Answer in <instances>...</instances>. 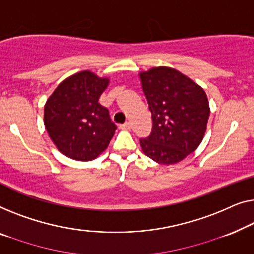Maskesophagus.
Returning <instances> with one entry per match:
<instances>
[{
  "instance_id": "obj_1",
  "label": "esophagus",
  "mask_w": 254,
  "mask_h": 254,
  "mask_svg": "<svg viewBox=\"0 0 254 254\" xmlns=\"http://www.w3.org/2000/svg\"><path fill=\"white\" fill-rule=\"evenodd\" d=\"M131 123L130 122H126L124 124H122V126H120V127L122 128V130H130L131 128Z\"/></svg>"
}]
</instances>
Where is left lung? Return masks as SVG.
Segmentation results:
<instances>
[{
  "mask_svg": "<svg viewBox=\"0 0 254 254\" xmlns=\"http://www.w3.org/2000/svg\"><path fill=\"white\" fill-rule=\"evenodd\" d=\"M152 114V132L140 139L145 155L160 164H175L195 151L205 134L209 105L202 87L169 66L139 73Z\"/></svg>",
  "mask_w": 254,
  "mask_h": 254,
  "instance_id": "8db88e82",
  "label": "left lung"
}]
</instances>
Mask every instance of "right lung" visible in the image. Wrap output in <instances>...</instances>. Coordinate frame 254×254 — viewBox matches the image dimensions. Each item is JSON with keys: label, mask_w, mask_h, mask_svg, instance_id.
<instances>
[{"label": "right lung", "mask_w": 254, "mask_h": 254, "mask_svg": "<svg viewBox=\"0 0 254 254\" xmlns=\"http://www.w3.org/2000/svg\"><path fill=\"white\" fill-rule=\"evenodd\" d=\"M108 85L109 78L84 70L64 79L46 102V130L67 158L91 161L108 147L116 126L98 102Z\"/></svg>", "instance_id": "obj_1"}]
</instances>
